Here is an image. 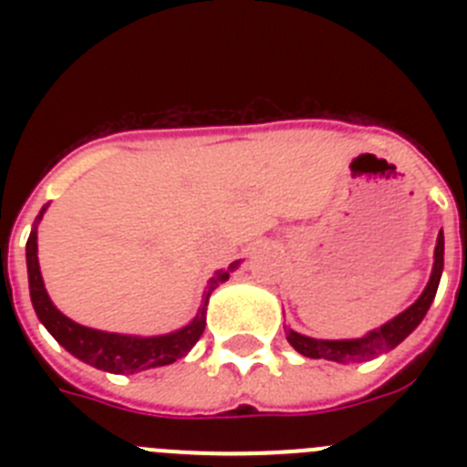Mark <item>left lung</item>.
Returning <instances> with one entry per match:
<instances>
[{
    "instance_id": "8db88e82",
    "label": "left lung",
    "mask_w": 467,
    "mask_h": 467,
    "mask_svg": "<svg viewBox=\"0 0 467 467\" xmlns=\"http://www.w3.org/2000/svg\"><path fill=\"white\" fill-rule=\"evenodd\" d=\"M444 269V236L440 231L435 245V264H432V274L428 280L426 290L420 292L419 299L411 304L407 311L395 316L393 320H388L374 332L365 334L362 339H341V341H327V339H311L304 334L287 329V341L296 353L306 358H316V360H334V362H365L372 358L383 356L388 350H393L400 341H404L419 327V323L426 317L428 308H431L432 299H435L437 285L442 278Z\"/></svg>"
}]
</instances>
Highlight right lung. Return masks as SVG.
<instances>
[{
  "mask_svg": "<svg viewBox=\"0 0 467 467\" xmlns=\"http://www.w3.org/2000/svg\"><path fill=\"white\" fill-rule=\"evenodd\" d=\"M44 210H47V205L41 208L36 222L41 220ZM25 257H27L32 306H35L36 317L44 323V327L74 358H79L86 365L98 367V369H105V372L111 374H135L142 372V369H151V367L171 365V362L187 356L205 329V311H208L210 295H213L217 285L229 280L231 271L238 269V262H234L229 264V269L217 271L210 278L196 317L189 325H184L182 329L161 334V337H130V334L100 332V329L84 327V325L74 323V320H69L67 316H63L53 306L51 296H48L47 287H44V278H41L39 259H36V224L30 231V238H27V245H25Z\"/></svg>",
  "mask_w": 467,
  "mask_h": 467,
  "instance_id": "right-lung-1",
  "label": "right lung"
}]
</instances>
